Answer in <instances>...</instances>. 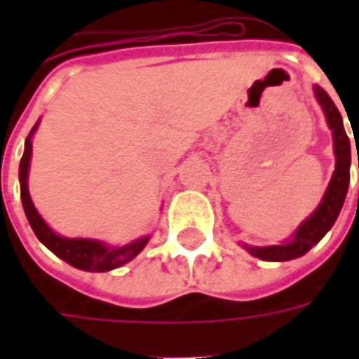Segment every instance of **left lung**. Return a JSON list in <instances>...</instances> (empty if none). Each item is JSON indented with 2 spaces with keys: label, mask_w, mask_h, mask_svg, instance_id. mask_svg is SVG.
Masks as SVG:
<instances>
[{
  "label": "left lung",
  "mask_w": 359,
  "mask_h": 359,
  "mask_svg": "<svg viewBox=\"0 0 359 359\" xmlns=\"http://www.w3.org/2000/svg\"><path fill=\"white\" fill-rule=\"evenodd\" d=\"M313 94H316V100L321 105V109H323L327 125L332 130V149H334V157H337L334 172H332L331 182H329V187L325 190L323 198H321V202L316 208V211L308 219L302 221L290 238H286L280 244H273V246L242 244L252 256L259 257L264 262H290V259H296V257H302L304 254H308L309 250L313 248L317 242L331 231V226L334 225V221H337L340 210L344 205V200H346L348 184H350V163H352L350 138H348L346 130H344L342 115L337 109V105L332 103L329 94L321 86H317V84L313 86Z\"/></svg>",
  "instance_id": "obj_1"
}]
</instances>
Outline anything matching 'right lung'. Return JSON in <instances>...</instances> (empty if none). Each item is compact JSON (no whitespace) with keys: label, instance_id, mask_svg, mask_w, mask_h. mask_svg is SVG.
<instances>
[{"label":"right lung","instance_id":"right-lung-1","mask_svg":"<svg viewBox=\"0 0 359 359\" xmlns=\"http://www.w3.org/2000/svg\"><path fill=\"white\" fill-rule=\"evenodd\" d=\"M40 123V121H38ZM38 123L32 126V130L27 136L25 142V154L19 165V182H20V200L22 208L27 213V219L32 231L38 236V241L42 242L46 248L53 252L55 256L61 257L63 262L73 265L76 269L90 271V273H105V271L117 269L121 265L128 264L130 259L140 254L146 248L151 236H140L136 241L128 242L125 246H111L95 238H67L61 236L51 229L38 210L32 203L30 192H28V171H30V159H32V136H34Z\"/></svg>","mask_w":359,"mask_h":359}]
</instances>
